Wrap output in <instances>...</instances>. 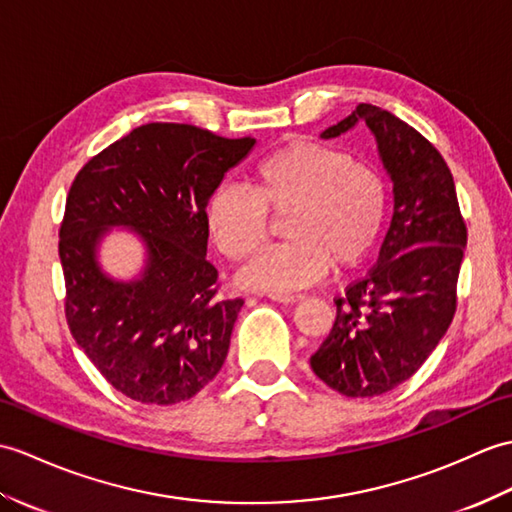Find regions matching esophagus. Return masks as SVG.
<instances>
[{
  "mask_svg": "<svg viewBox=\"0 0 512 512\" xmlns=\"http://www.w3.org/2000/svg\"><path fill=\"white\" fill-rule=\"evenodd\" d=\"M272 301L283 303V305H290V303H299L303 296L301 294H268Z\"/></svg>",
  "mask_w": 512,
  "mask_h": 512,
  "instance_id": "34e87169",
  "label": "esophagus"
}]
</instances>
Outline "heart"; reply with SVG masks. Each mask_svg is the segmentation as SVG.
Listing matches in <instances>:
<instances>
[{
	"label": "heart",
	"instance_id": "1",
	"mask_svg": "<svg viewBox=\"0 0 512 512\" xmlns=\"http://www.w3.org/2000/svg\"><path fill=\"white\" fill-rule=\"evenodd\" d=\"M268 211L288 216V242L255 255L237 272L246 290L288 294L310 288L336 268H353L373 253L388 213V187L377 170L353 154L316 141H290L253 172V192L213 189L205 224L218 251L246 259L266 242Z\"/></svg>",
	"mask_w": 512,
	"mask_h": 512
}]
</instances>
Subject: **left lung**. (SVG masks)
I'll return each instance as SVG.
<instances>
[{"instance_id":"1","label":"left lung","mask_w":512,"mask_h":512,"mask_svg":"<svg viewBox=\"0 0 512 512\" xmlns=\"http://www.w3.org/2000/svg\"><path fill=\"white\" fill-rule=\"evenodd\" d=\"M358 124L392 183L390 229L377 266L336 299V323L310 364L340 395L375 397L417 373L449 329L467 227L441 152L390 111L358 104L320 137Z\"/></svg>"}]
</instances>
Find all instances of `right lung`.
<instances>
[{
    "label": "right lung",
    "mask_w": 512,
    "mask_h": 512,
    "mask_svg": "<svg viewBox=\"0 0 512 512\" xmlns=\"http://www.w3.org/2000/svg\"><path fill=\"white\" fill-rule=\"evenodd\" d=\"M255 139L189 124H146L115 141L71 183L58 255L71 336L122 395L172 406L192 399L227 360L242 299H218L205 207ZM113 228L145 246L133 280L99 264Z\"/></svg>",
    "instance_id": "obj_1"
}]
</instances>
